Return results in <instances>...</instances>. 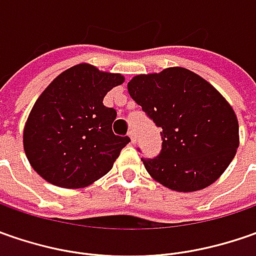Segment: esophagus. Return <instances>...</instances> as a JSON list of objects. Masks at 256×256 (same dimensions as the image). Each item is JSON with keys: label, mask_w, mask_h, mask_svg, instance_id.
<instances>
[{"label": "esophagus", "mask_w": 256, "mask_h": 256, "mask_svg": "<svg viewBox=\"0 0 256 256\" xmlns=\"http://www.w3.org/2000/svg\"><path fill=\"white\" fill-rule=\"evenodd\" d=\"M128 136H130V140H131V144H135V141H136V140H135V132H134V131H130V132H128Z\"/></svg>", "instance_id": "esophagus-1"}]
</instances>
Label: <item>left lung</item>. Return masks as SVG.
I'll return each instance as SVG.
<instances>
[{
	"instance_id": "left-lung-1",
	"label": "left lung",
	"mask_w": 256,
	"mask_h": 256,
	"mask_svg": "<svg viewBox=\"0 0 256 256\" xmlns=\"http://www.w3.org/2000/svg\"><path fill=\"white\" fill-rule=\"evenodd\" d=\"M128 92L162 130V150L144 160L161 185L178 192L210 186L221 176L240 146L235 111L206 80L182 66L135 75Z\"/></svg>"
}]
</instances>
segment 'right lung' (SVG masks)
<instances>
[{"label":"right lung","instance_id":"obj_1","mask_svg":"<svg viewBox=\"0 0 256 256\" xmlns=\"http://www.w3.org/2000/svg\"><path fill=\"white\" fill-rule=\"evenodd\" d=\"M124 81V75L82 62L65 70L45 88L22 135L25 155L40 176L76 190L111 171L130 138L112 132L116 112L102 101Z\"/></svg>","mask_w":256,"mask_h":256}]
</instances>
